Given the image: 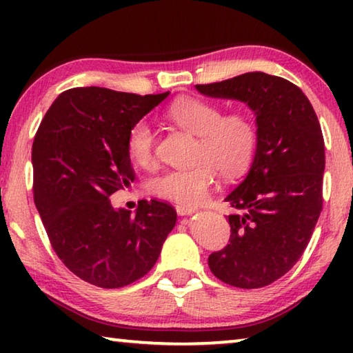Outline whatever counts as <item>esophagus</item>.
<instances>
[{"mask_svg":"<svg viewBox=\"0 0 353 353\" xmlns=\"http://www.w3.org/2000/svg\"><path fill=\"white\" fill-rule=\"evenodd\" d=\"M198 208L194 207H188V205H176V212L177 214H181V216H187V214L194 213Z\"/></svg>","mask_w":353,"mask_h":353,"instance_id":"esophagus-1","label":"esophagus"}]
</instances>
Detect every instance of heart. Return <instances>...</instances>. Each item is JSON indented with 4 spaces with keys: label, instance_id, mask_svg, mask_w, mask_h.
Wrapping results in <instances>:
<instances>
[{
    "label": "heart",
    "instance_id": "heart-1",
    "mask_svg": "<svg viewBox=\"0 0 353 353\" xmlns=\"http://www.w3.org/2000/svg\"><path fill=\"white\" fill-rule=\"evenodd\" d=\"M166 118L191 135L198 137L193 162L188 170H170L148 183L152 194L177 204L196 205L207 198L214 182V170L224 179L240 177L256 152L259 130L246 112L223 113L218 104L201 98H181L166 110ZM154 130L140 119L128 134V152L135 165L149 168L154 163Z\"/></svg>",
    "mask_w": 353,
    "mask_h": 353
}]
</instances>
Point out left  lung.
<instances>
[{"instance_id": "left-lung-1", "label": "left lung", "mask_w": 353, "mask_h": 353, "mask_svg": "<svg viewBox=\"0 0 353 353\" xmlns=\"http://www.w3.org/2000/svg\"><path fill=\"white\" fill-rule=\"evenodd\" d=\"M196 90L241 101L255 115L254 162L224 199L236 212L227 216L230 240L208 256V266L227 285L261 288L296 265L318 223L325 168L321 124L301 88L261 71Z\"/></svg>"}]
</instances>
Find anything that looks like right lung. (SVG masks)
Returning a JSON list of instances; mask_svg holds the SVG:
<instances>
[{"instance_id":"right-lung-1","label":"right lung","mask_w":353,"mask_h":353,"mask_svg":"<svg viewBox=\"0 0 353 353\" xmlns=\"http://www.w3.org/2000/svg\"><path fill=\"white\" fill-rule=\"evenodd\" d=\"M168 94L70 88L35 134L34 202L48 238L71 272L99 288L146 276L176 225V210L165 202L140 201L130 213L109 199L134 182L129 129Z\"/></svg>"}]
</instances>
